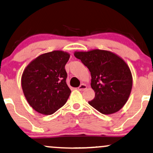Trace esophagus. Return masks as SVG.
<instances>
[{"label":"esophagus","mask_w":153,"mask_h":153,"mask_svg":"<svg viewBox=\"0 0 153 153\" xmlns=\"http://www.w3.org/2000/svg\"><path fill=\"white\" fill-rule=\"evenodd\" d=\"M86 88H87V86H86V84H81L80 85V86H79L78 87V89H79V91H83L86 90Z\"/></svg>","instance_id":"esophagus-1"}]
</instances>
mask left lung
Returning <instances> with one entry per match:
<instances>
[{"instance_id":"1","label":"left lung","mask_w":153,"mask_h":153,"mask_svg":"<svg viewBox=\"0 0 153 153\" xmlns=\"http://www.w3.org/2000/svg\"><path fill=\"white\" fill-rule=\"evenodd\" d=\"M74 56L89 69L94 100L88 104L104 114L117 112L122 108L130 96L132 75L123 59L108 51L92 50L75 52Z\"/></svg>"}]
</instances>
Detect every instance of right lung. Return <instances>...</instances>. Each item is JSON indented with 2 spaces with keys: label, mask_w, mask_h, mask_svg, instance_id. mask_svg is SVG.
Returning a JSON list of instances; mask_svg holds the SVG:
<instances>
[{
  "label": "right lung",
  "mask_w": 153,
  "mask_h": 153,
  "mask_svg": "<svg viewBox=\"0 0 153 153\" xmlns=\"http://www.w3.org/2000/svg\"><path fill=\"white\" fill-rule=\"evenodd\" d=\"M69 53L54 51L39 55L26 67L22 87L27 102L36 112L52 114L64 105L71 94L65 66Z\"/></svg>",
  "instance_id": "1"
}]
</instances>
